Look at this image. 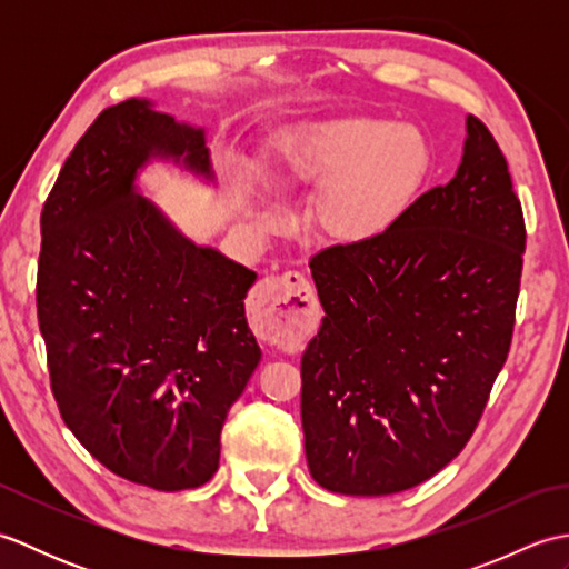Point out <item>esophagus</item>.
<instances>
[{
    "mask_svg": "<svg viewBox=\"0 0 569 569\" xmlns=\"http://www.w3.org/2000/svg\"><path fill=\"white\" fill-rule=\"evenodd\" d=\"M251 330L269 345L293 349L316 328L318 300L298 271L261 278L251 293Z\"/></svg>",
    "mask_w": 569,
    "mask_h": 569,
    "instance_id": "esophagus-1",
    "label": "esophagus"
}]
</instances>
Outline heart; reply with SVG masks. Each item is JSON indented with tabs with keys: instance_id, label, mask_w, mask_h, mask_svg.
Here are the masks:
<instances>
[{
	"instance_id": "heart-1",
	"label": "heart",
	"mask_w": 569,
	"mask_h": 569,
	"mask_svg": "<svg viewBox=\"0 0 569 569\" xmlns=\"http://www.w3.org/2000/svg\"><path fill=\"white\" fill-rule=\"evenodd\" d=\"M430 168V143L410 122L342 114L308 122L278 143L269 180L278 190H316L310 232L328 244L359 247L379 239L416 200ZM251 222H281L278 204L249 188Z\"/></svg>"
}]
</instances>
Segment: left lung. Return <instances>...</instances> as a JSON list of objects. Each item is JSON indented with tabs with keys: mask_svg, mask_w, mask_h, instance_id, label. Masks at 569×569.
<instances>
[{
	"mask_svg": "<svg viewBox=\"0 0 569 569\" xmlns=\"http://www.w3.org/2000/svg\"><path fill=\"white\" fill-rule=\"evenodd\" d=\"M523 251L509 166L469 114L450 183L369 244L310 259L325 318L300 359V418L320 487L386 497L462 452L509 357Z\"/></svg>",
	"mask_w": 569,
	"mask_h": 569,
	"instance_id": "8db88e82",
	"label": "left lung"
}]
</instances>
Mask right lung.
Listing matches in <instances>:
<instances>
[{"mask_svg": "<svg viewBox=\"0 0 569 569\" xmlns=\"http://www.w3.org/2000/svg\"><path fill=\"white\" fill-rule=\"evenodd\" d=\"M153 161L214 183L204 129L131 98L84 131L41 212L36 306L51 389L94 459L134 485L196 489L261 361L257 273L198 247L137 186Z\"/></svg>", "mask_w": 569, "mask_h": 569, "instance_id": "right-lung-1", "label": "right lung"}]
</instances>
